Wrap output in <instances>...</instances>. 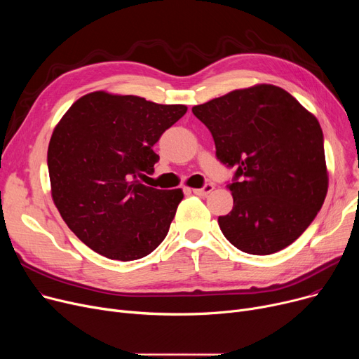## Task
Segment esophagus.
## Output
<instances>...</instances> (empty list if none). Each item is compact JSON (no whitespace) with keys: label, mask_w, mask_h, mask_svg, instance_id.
I'll return each mask as SVG.
<instances>
[{"label":"esophagus","mask_w":359,"mask_h":359,"mask_svg":"<svg viewBox=\"0 0 359 359\" xmlns=\"http://www.w3.org/2000/svg\"><path fill=\"white\" fill-rule=\"evenodd\" d=\"M214 191V184L212 183H206L201 189H192V192L198 196H206L208 194H211Z\"/></svg>","instance_id":"1"}]
</instances>
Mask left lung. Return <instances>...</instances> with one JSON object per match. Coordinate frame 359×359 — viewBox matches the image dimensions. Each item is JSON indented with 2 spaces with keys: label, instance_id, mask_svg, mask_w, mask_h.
I'll use <instances>...</instances> for the list:
<instances>
[{
  "label": "left lung",
  "instance_id": "1",
  "mask_svg": "<svg viewBox=\"0 0 359 359\" xmlns=\"http://www.w3.org/2000/svg\"><path fill=\"white\" fill-rule=\"evenodd\" d=\"M210 129L215 156L234 167V206L218 217L222 234L249 255L290 246L327 194L323 130L284 88L259 84L192 107Z\"/></svg>",
  "mask_w": 359,
  "mask_h": 359
}]
</instances>
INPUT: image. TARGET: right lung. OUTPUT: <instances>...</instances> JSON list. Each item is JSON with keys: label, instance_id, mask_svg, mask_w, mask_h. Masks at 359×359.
Segmentation results:
<instances>
[{"label": "right lung", "instance_id": "obj_1", "mask_svg": "<svg viewBox=\"0 0 359 359\" xmlns=\"http://www.w3.org/2000/svg\"><path fill=\"white\" fill-rule=\"evenodd\" d=\"M106 91L86 94L53 129L48 148L52 199L69 230L107 259L137 260L165 238L182 189L138 180L154 173L163 132L186 113Z\"/></svg>", "mask_w": 359, "mask_h": 359}]
</instances>
